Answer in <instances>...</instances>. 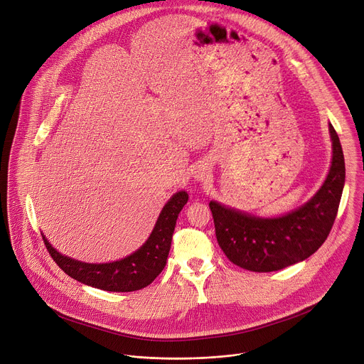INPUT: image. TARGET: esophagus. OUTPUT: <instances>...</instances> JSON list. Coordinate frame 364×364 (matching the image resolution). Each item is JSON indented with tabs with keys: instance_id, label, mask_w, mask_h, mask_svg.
<instances>
[{
	"instance_id": "obj_1",
	"label": "esophagus",
	"mask_w": 364,
	"mask_h": 364,
	"mask_svg": "<svg viewBox=\"0 0 364 364\" xmlns=\"http://www.w3.org/2000/svg\"><path fill=\"white\" fill-rule=\"evenodd\" d=\"M208 167H207V164H204V163H201V164H198V166H195V171H193V178H195V181H200V182H203V181H205L207 178H208Z\"/></svg>"
}]
</instances>
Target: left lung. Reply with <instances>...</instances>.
Listing matches in <instances>:
<instances>
[{"label": "left lung", "mask_w": 364, "mask_h": 364, "mask_svg": "<svg viewBox=\"0 0 364 364\" xmlns=\"http://www.w3.org/2000/svg\"><path fill=\"white\" fill-rule=\"evenodd\" d=\"M332 159L321 188L303 205L277 217L250 214L210 201L215 236L226 257L237 267L271 272L301 262L326 240L346 183V163L338 134L328 124Z\"/></svg>", "instance_id": "left-lung-1"}]
</instances>
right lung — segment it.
Here are the masks:
<instances>
[{"label":"right lung","mask_w":364,"mask_h":364,"mask_svg":"<svg viewBox=\"0 0 364 364\" xmlns=\"http://www.w3.org/2000/svg\"><path fill=\"white\" fill-rule=\"evenodd\" d=\"M188 198L186 191L173 193L169 201L163 205L156 225L143 246L118 261L100 264L78 261L58 252L45 235H42V237L53 261L77 282L117 293L141 290L151 284L166 267L176 220L181 210L188 203Z\"/></svg>","instance_id":"obj_1"}]
</instances>
